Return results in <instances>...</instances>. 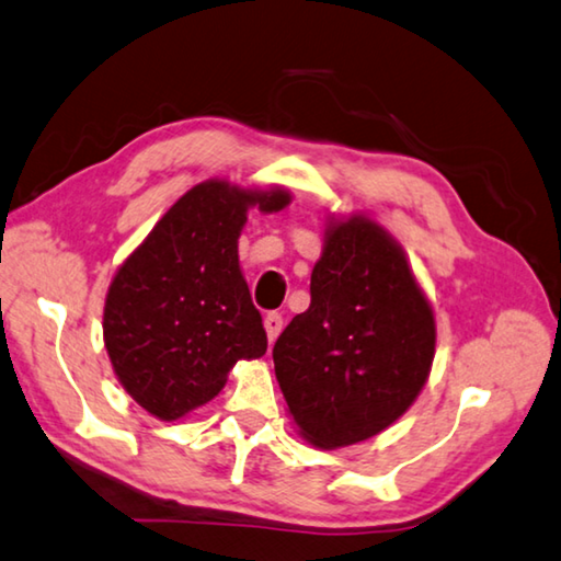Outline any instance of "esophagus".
Listing matches in <instances>:
<instances>
[{"mask_svg":"<svg viewBox=\"0 0 561 561\" xmlns=\"http://www.w3.org/2000/svg\"><path fill=\"white\" fill-rule=\"evenodd\" d=\"M263 328H265V335H268V342H275L283 330V318L278 312H268V316L263 318Z\"/></svg>","mask_w":561,"mask_h":561,"instance_id":"34e87169","label":"esophagus"}]
</instances>
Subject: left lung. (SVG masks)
Wrapping results in <instances>:
<instances>
[{"label": "left lung", "mask_w": 561, "mask_h": 561, "mask_svg": "<svg viewBox=\"0 0 561 561\" xmlns=\"http://www.w3.org/2000/svg\"><path fill=\"white\" fill-rule=\"evenodd\" d=\"M436 355V318L401 243L365 214L328 216L310 308L273 347L298 434L345 448L414 404Z\"/></svg>", "instance_id": "1"}]
</instances>
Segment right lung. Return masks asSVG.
Returning a JSON list of instances; mask_svg holds the SVG:
<instances>
[{
  "instance_id": "1",
  "label": "right lung",
  "mask_w": 561,
  "mask_h": 561,
  "mask_svg": "<svg viewBox=\"0 0 561 561\" xmlns=\"http://www.w3.org/2000/svg\"><path fill=\"white\" fill-rule=\"evenodd\" d=\"M290 199L278 184H194L115 271L103 342L121 387L150 416H186L219 394L236 362L265 355L239 236L251 209L275 214Z\"/></svg>"
}]
</instances>
